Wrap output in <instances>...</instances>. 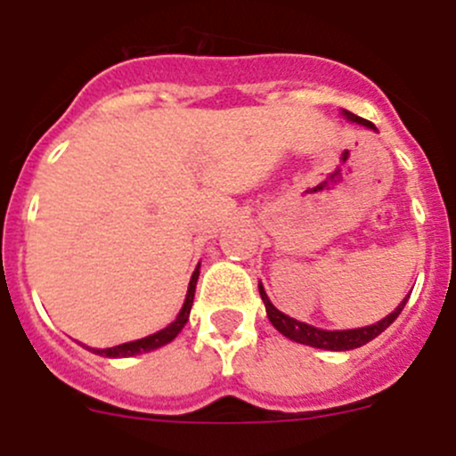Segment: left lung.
Segmentation results:
<instances>
[{
  "instance_id": "obj_1",
  "label": "left lung",
  "mask_w": 456,
  "mask_h": 456,
  "mask_svg": "<svg viewBox=\"0 0 456 456\" xmlns=\"http://www.w3.org/2000/svg\"><path fill=\"white\" fill-rule=\"evenodd\" d=\"M343 116H347V120L356 122V125H363L368 129H374V125L370 120H363V118L354 116L350 110H343ZM260 291V298H263L265 309H267V316L272 321V325L281 331L282 336H287L289 340H296V343H303V346H312V347H321V350H331V352H343V350H354V347L365 346L370 343L372 338H377L386 327H390L392 322L396 321V316L401 314V309L405 307L408 298L390 314L386 316L383 321L374 322V325L368 327H359V330H343V331H325V330H318V327L307 325V322H300L294 321V318L285 316L282 312H278L272 303H269L267 294H265L263 285H258Z\"/></svg>"
}]
</instances>
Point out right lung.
<instances>
[{
    "instance_id": "obj_1",
    "label": "right lung",
    "mask_w": 456,
    "mask_h": 456,
    "mask_svg": "<svg viewBox=\"0 0 456 456\" xmlns=\"http://www.w3.org/2000/svg\"><path fill=\"white\" fill-rule=\"evenodd\" d=\"M198 276H200V272L196 269V272H193V276H191V281H189V291H187V298H184L183 309H180L178 318H175V321L171 322L169 327L160 330L158 334L144 336V338H140V340H131V343H122V346L106 347V350H93V352H95V354H100V356H110V359H118V356L142 354V352H151V350H156V347H162V346H167V343H171V340H174L175 336L183 331L184 322L189 321V312H191Z\"/></svg>"
}]
</instances>
